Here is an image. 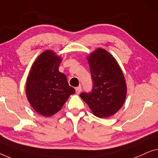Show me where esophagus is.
<instances>
[{"instance_id":"obj_1","label":"esophagus","mask_w":158,"mask_h":158,"mask_svg":"<svg viewBox=\"0 0 158 158\" xmlns=\"http://www.w3.org/2000/svg\"><path fill=\"white\" fill-rule=\"evenodd\" d=\"M75 90H76L77 94H79V93L81 92V86H77V87L75 88Z\"/></svg>"}]
</instances>
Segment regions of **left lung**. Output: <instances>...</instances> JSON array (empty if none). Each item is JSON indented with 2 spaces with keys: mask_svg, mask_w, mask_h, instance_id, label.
Returning <instances> with one entry per match:
<instances>
[{
  "mask_svg": "<svg viewBox=\"0 0 158 158\" xmlns=\"http://www.w3.org/2000/svg\"><path fill=\"white\" fill-rule=\"evenodd\" d=\"M88 62L92 89L79 96L97 117L112 116L125 100L127 86L123 72L114 58L102 48L91 54Z\"/></svg>",
  "mask_w": 158,
  "mask_h": 158,
  "instance_id": "obj_1",
  "label": "left lung"
}]
</instances>
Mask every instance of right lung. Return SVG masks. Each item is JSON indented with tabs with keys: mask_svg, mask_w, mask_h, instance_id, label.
<instances>
[{
	"mask_svg": "<svg viewBox=\"0 0 158 158\" xmlns=\"http://www.w3.org/2000/svg\"><path fill=\"white\" fill-rule=\"evenodd\" d=\"M61 59L51 51L37 58L26 82V95L33 108L46 117L61 110L74 89L69 85L66 75L59 72Z\"/></svg>",
	"mask_w": 158,
	"mask_h": 158,
	"instance_id": "1",
	"label": "right lung"
}]
</instances>
